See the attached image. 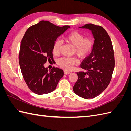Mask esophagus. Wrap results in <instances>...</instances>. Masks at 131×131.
<instances>
[{
	"label": "esophagus",
	"instance_id": "obj_1",
	"mask_svg": "<svg viewBox=\"0 0 131 131\" xmlns=\"http://www.w3.org/2000/svg\"><path fill=\"white\" fill-rule=\"evenodd\" d=\"M70 73L69 72H67V71H64V74L66 75H68Z\"/></svg>",
	"mask_w": 131,
	"mask_h": 131
}]
</instances>
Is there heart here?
<instances>
[{"label": "heart", "mask_w": 131, "mask_h": 131, "mask_svg": "<svg viewBox=\"0 0 131 131\" xmlns=\"http://www.w3.org/2000/svg\"><path fill=\"white\" fill-rule=\"evenodd\" d=\"M66 40L74 46L73 53L81 59L86 58L92 52L94 46V40L90 36L85 37L84 33L78 31H71L67 35ZM62 46L60 40L55 41L53 46V53L58 54ZM77 58L73 57H62L57 60V64L65 70H70L72 67L78 64Z\"/></svg>", "instance_id": "b5f03b06"}]
</instances>
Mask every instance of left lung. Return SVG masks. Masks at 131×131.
Segmentation results:
<instances>
[{
    "label": "left lung",
    "instance_id": "8db88e82",
    "mask_svg": "<svg viewBox=\"0 0 131 131\" xmlns=\"http://www.w3.org/2000/svg\"><path fill=\"white\" fill-rule=\"evenodd\" d=\"M81 28L91 30L94 38L92 52L80 65L86 72H77L78 80L73 87L74 93L85 99L100 95L109 85L115 67L114 50L106 31L100 26L89 23Z\"/></svg>",
    "mask_w": 131,
    "mask_h": 131
}]
</instances>
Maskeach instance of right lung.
<instances>
[{"instance_id": "1", "label": "right lung", "mask_w": 131, "mask_h": 131, "mask_svg": "<svg viewBox=\"0 0 131 131\" xmlns=\"http://www.w3.org/2000/svg\"><path fill=\"white\" fill-rule=\"evenodd\" d=\"M41 21L29 27L23 37L19 53V63L23 79L29 89L35 94L52 92L64 75L57 67L50 72L45 68L47 61L53 60L52 49L57 38L69 28Z\"/></svg>"}]
</instances>
